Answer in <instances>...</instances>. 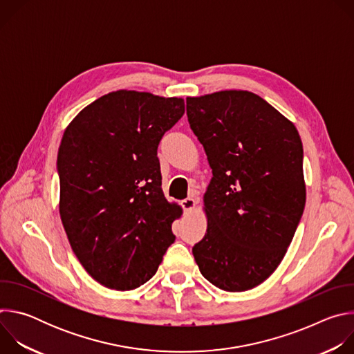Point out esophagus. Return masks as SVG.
I'll return each mask as SVG.
<instances>
[{
    "instance_id": "esophagus-1",
    "label": "esophagus",
    "mask_w": 354,
    "mask_h": 354,
    "mask_svg": "<svg viewBox=\"0 0 354 354\" xmlns=\"http://www.w3.org/2000/svg\"><path fill=\"white\" fill-rule=\"evenodd\" d=\"M180 206L183 207L185 212H192L196 207V200L193 197H187L180 201Z\"/></svg>"
}]
</instances>
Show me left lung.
<instances>
[{
  "instance_id": "obj_1",
  "label": "left lung",
  "mask_w": 354,
  "mask_h": 354,
  "mask_svg": "<svg viewBox=\"0 0 354 354\" xmlns=\"http://www.w3.org/2000/svg\"><path fill=\"white\" fill-rule=\"evenodd\" d=\"M186 113L213 169L194 261L216 287L250 290L277 269L306 207L299 134L249 91L189 96Z\"/></svg>"
}]
</instances>
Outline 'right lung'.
I'll list each match as a JSON object with an SVG mask.
<instances>
[{
	"label": "right lung",
	"mask_w": 354,
	"mask_h": 354,
	"mask_svg": "<svg viewBox=\"0 0 354 354\" xmlns=\"http://www.w3.org/2000/svg\"><path fill=\"white\" fill-rule=\"evenodd\" d=\"M183 113L182 97L120 89L84 108L64 131L62 223L80 263L105 287H140L175 241L182 209L164 196L157 149Z\"/></svg>",
	"instance_id": "1"
}]
</instances>
